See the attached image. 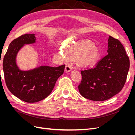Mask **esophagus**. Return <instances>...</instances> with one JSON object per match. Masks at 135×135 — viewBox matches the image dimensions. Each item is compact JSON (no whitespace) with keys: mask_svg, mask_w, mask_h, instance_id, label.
<instances>
[{"mask_svg":"<svg viewBox=\"0 0 135 135\" xmlns=\"http://www.w3.org/2000/svg\"><path fill=\"white\" fill-rule=\"evenodd\" d=\"M72 70V68L70 66H69V65H66V66H65V71L68 73V72H70Z\"/></svg>","mask_w":135,"mask_h":135,"instance_id":"34e87169","label":"esophagus"}]
</instances>
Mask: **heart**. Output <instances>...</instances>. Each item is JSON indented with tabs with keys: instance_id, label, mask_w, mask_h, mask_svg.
<instances>
[{
	"instance_id": "1",
	"label": "heart",
	"mask_w": 135,
	"mask_h": 135,
	"mask_svg": "<svg viewBox=\"0 0 135 135\" xmlns=\"http://www.w3.org/2000/svg\"><path fill=\"white\" fill-rule=\"evenodd\" d=\"M59 56L63 59H74L75 62L83 67H89L96 64L100 56V51L95 43L89 40L69 42L64 49H60Z\"/></svg>"
}]
</instances>
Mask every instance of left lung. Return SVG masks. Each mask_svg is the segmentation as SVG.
I'll return each instance as SVG.
<instances>
[{
    "label": "left lung",
    "instance_id": "obj_1",
    "mask_svg": "<svg viewBox=\"0 0 135 135\" xmlns=\"http://www.w3.org/2000/svg\"><path fill=\"white\" fill-rule=\"evenodd\" d=\"M108 55L95 67L81 71L79 91L83 97L94 101L108 100L119 93L126 83L129 59L124 48L117 39L109 36Z\"/></svg>",
    "mask_w": 135,
    "mask_h": 135
}]
</instances>
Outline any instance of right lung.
I'll return each instance as SVG.
<instances>
[{
  "instance_id": "1",
  "label": "right lung",
  "mask_w": 135,
  "mask_h": 135,
  "mask_svg": "<svg viewBox=\"0 0 135 135\" xmlns=\"http://www.w3.org/2000/svg\"><path fill=\"white\" fill-rule=\"evenodd\" d=\"M35 34H26L13 40L3 59V68L9 91L26 103H36L50 95L57 80L62 75L65 65L59 67L40 66L28 70H21L16 62L20 50L26 44H34Z\"/></svg>"
}]
</instances>
